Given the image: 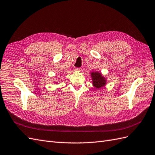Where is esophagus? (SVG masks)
Instances as JSON below:
<instances>
[{
    "label": "esophagus",
    "instance_id": "1",
    "mask_svg": "<svg viewBox=\"0 0 155 155\" xmlns=\"http://www.w3.org/2000/svg\"><path fill=\"white\" fill-rule=\"evenodd\" d=\"M73 69L74 71H80L81 70V68H77V67H74Z\"/></svg>",
    "mask_w": 155,
    "mask_h": 155
}]
</instances>
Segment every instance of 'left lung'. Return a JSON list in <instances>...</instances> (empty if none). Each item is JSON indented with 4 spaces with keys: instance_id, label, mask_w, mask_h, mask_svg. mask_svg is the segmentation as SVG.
Returning <instances> with one entry per match:
<instances>
[{
    "instance_id": "obj_1",
    "label": "left lung",
    "mask_w": 155,
    "mask_h": 155,
    "mask_svg": "<svg viewBox=\"0 0 155 155\" xmlns=\"http://www.w3.org/2000/svg\"><path fill=\"white\" fill-rule=\"evenodd\" d=\"M90 75L92 79V84L96 89L104 88L107 84V79L101 74V73L99 71H92L90 73Z\"/></svg>"
}]
</instances>
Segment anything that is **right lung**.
I'll use <instances>...</instances> for the list:
<instances>
[{
    "instance_id": "right-lung-1",
    "label": "right lung",
    "mask_w": 155,
    "mask_h": 155,
    "mask_svg": "<svg viewBox=\"0 0 155 155\" xmlns=\"http://www.w3.org/2000/svg\"><path fill=\"white\" fill-rule=\"evenodd\" d=\"M54 83H55V84H58V82H54Z\"/></svg>"
}]
</instances>
